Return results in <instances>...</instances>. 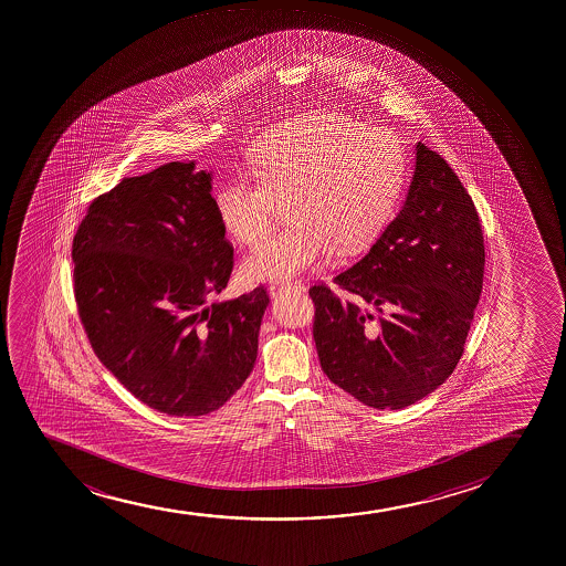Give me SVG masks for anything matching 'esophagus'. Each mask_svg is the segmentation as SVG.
Wrapping results in <instances>:
<instances>
[{
  "mask_svg": "<svg viewBox=\"0 0 566 566\" xmlns=\"http://www.w3.org/2000/svg\"><path fill=\"white\" fill-rule=\"evenodd\" d=\"M305 286L301 284V282H295V284H273V286H269V293H271V297H279V295H284V293L290 292H303Z\"/></svg>",
  "mask_w": 566,
  "mask_h": 566,
  "instance_id": "esophagus-1",
  "label": "esophagus"
}]
</instances>
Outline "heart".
<instances>
[{
  "mask_svg": "<svg viewBox=\"0 0 566 566\" xmlns=\"http://www.w3.org/2000/svg\"><path fill=\"white\" fill-rule=\"evenodd\" d=\"M407 186V156L389 132L346 115H314L260 140L254 175L237 172L217 191L223 228L244 247L273 231L282 203L293 223L242 263L248 282H290L322 268L335 247L349 254L386 229Z\"/></svg>",
  "mask_w": 566,
  "mask_h": 566,
  "instance_id": "obj_1",
  "label": "heart"
}]
</instances>
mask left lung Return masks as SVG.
<instances>
[{
    "label": "left lung",
    "mask_w": 566,
    "mask_h": 566,
    "mask_svg": "<svg viewBox=\"0 0 566 566\" xmlns=\"http://www.w3.org/2000/svg\"><path fill=\"white\" fill-rule=\"evenodd\" d=\"M482 223L440 154L416 145L407 201L369 252L324 282L312 335L327 378L378 410L410 407L463 356L483 284Z\"/></svg>",
    "instance_id": "left-lung-1"
}]
</instances>
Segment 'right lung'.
I'll list each match as a JSON object with an SVG mask.
<instances>
[{
  "instance_id": "add662e5",
  "label": "right lung",
  "mask_w": 566,
  "mask_h": 566,
  "mask_svg": "<svg viewBox=\"0 0 566 566\" xmlns=\"http://www.w3.org/2000/svg\"><path fill=\"white\" fill-rule=\"evenodd\" d=\"M210 172L171 161L96 197L73 239L78 318L122 386L169 416H205L241 388L258 356L268 290L212 303L228 286Z\"/></svg>"
}]
</instances>
